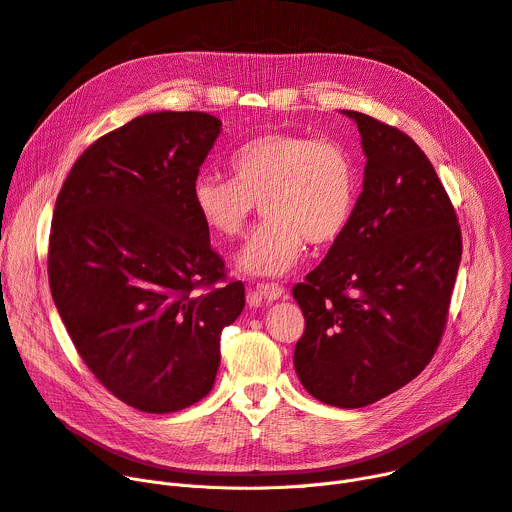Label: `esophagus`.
<instances>
[{"label":"esophagus","instance_id":"1","mask_svg":"<svg viewBox=\"0 0 512 512\" xmlns=\"http://www.w3.org/2000/svg\"><path fill=\"white\" fill-rule=\"evenodd\" d=\"M256 291L266 299V302H277L285 293V289L277 283H256Z\"/></svg>","mask_w":512,"mask_h":512}]
</instances>
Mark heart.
Instances as JSON below:
<instances>
[{"label": "heart", "instance_id": "1", "mask_svg": "<svg viewBox=\"0 0 512 512\" xmlns=\"http://www.w3.org/2000/svg\"><path fill=\"white\" fill-rule=\"evenodd\" d=\"M229 167L233 179L198 175L192 204L210 233L231 239L244 233L262 202L268 221L237 254L239 273L283 277L302 260L306 242L330 244L349 225L357 171L335 140L264 134L239 146Z\"/></svg>", "mask_w": 512, "mask_h": 512}]
</instances>
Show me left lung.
<instances>
[{
    "label": "left lung",
    "mask_w": 512,
    "mask_h": 512,
    "mask_svg": "<svg viewBox=\"0 0 512 512\" xmlns=\"http://www.w3.org/2000/svg\"><path fill=\"white\" fill-rule=\"evenodd\" d=\"M357 124L364 188L345 231L293 287L306 318L293 366L308 393L357 409L395 393L434 357L461 262V227L430 159L407 134Z\"/></svg>",
    "instance_id": "8db88e82"
}]
</instances>
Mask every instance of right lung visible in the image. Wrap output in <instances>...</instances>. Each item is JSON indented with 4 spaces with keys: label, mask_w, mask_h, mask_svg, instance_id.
I'll use <instances>...</instances> for the list:
<instances>
[{
    "label": "right lung",
    "mask_w": 512,
    "mask_h": 512,
    "mask_svg": "<svg viewBox=\"0 0 512 512\" xmlns=\"http://www.w3.org/2000/svg\"><path fill=\"white\" fill-rule=\"evenodd\" d=\"M221 134L202 111L138 115L74 163L49 235L55 308L88 370L126 405L171 413L206 397L221 330L246 306L242 281L192 204Z\"/></svg>",
    "instance_id": "1"
}]
</instances>
